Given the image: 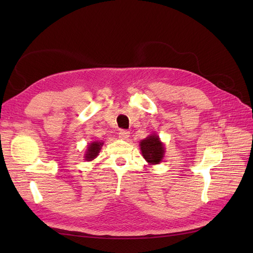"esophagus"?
I'll return each instance as SVG.
<instances>
[{"instance_id":"1","label":"esophagus","mask_w":253,"mask_h":253,"mask_svg":"<svg viewBox=\"0 0 253 253\" xmlns=\"http://www.w3.org/2000/svg\"><path fill=\"white\" fill-rule=\"evenodd\" d=\"M129 137V132L126 131V129H122V131L119 132V138L122 140H127Z\"/></svg>"}]
</instances>
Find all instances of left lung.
I'll return each instance as SVG.
<instances>
[{
  "mask_svg": "<svg viewBox=\"0 0 253 253\" xmlns=\"http://www.w3.org/2000/svg\"><path fill=\"white\" fill-rule=\"evenodd\" d=\"M140 150L143 158L150 165H157L165 155V145L156 134H152L140 141Z\"/></svg>",
  "mask_w": 253,
  "mask_h": 253,
  "instance_id": "obj_1",
  "label": "left lung"
}]
</instances>
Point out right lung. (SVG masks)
I'll list each match as a JSON object with an SVG mask.
<instances>
[{
	"label": "right lung",
	"mask_w": 253,
	"mask_h": 253,
	"mask_svg": "<svg viewBox=\"0 0 253 253\" xmlns=\"http://www.w3.org/2000/svg\"><path fill=\"white\" fill-rule=\"evenodd\" d=\"M102 145H103V142H100V141H93L91 143H89L86 149L85 160H87V162H91V160L95 159L98 156L99 152H100Z\"/></svg>",
	"instance_id": "1"
}]
</instances>
